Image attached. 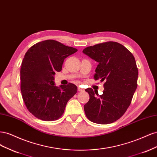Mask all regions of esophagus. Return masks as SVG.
<instances>
[{
  "instance_id": "esophagus-1",
  "label": "esophagus",
  "mask_w": 157,
  "mask_h": 157,
  "mask_svg": "<svg viewBox=\"0 0 157 157\" xmlns=\"http://www.w3.org/2000/svg\"><path fill=\"white\" fill-rule=\"evenodd\" d=\"M78 91H79V92H83V91H84V90L83 88H82L81 87L78 86Z\"/></svg>"
}]
</instances>
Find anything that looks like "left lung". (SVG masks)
Returning a JSON list of instances; mask_svg holds the SVG:
<instances>
[{
	"label": "left lung",
	"instance_id": "8db88e82",
	"mask_svg": "<svg viewBox=\"0 0 157 157\" xmlns=\"http://www.w3.org/2000/svg\"><path fill=\"white\" fill-rule=\"evenodd\" d=\"M82 52L98 63L95 80L105 81L99 96L91 88L85 90L90 96L84 106L85 114L93 122L110 124L125 113L137 88L138 69L135 58L124 46L111 41L88 46Z\"/></svg>",
	"mask_w": 157,
	"mask_h": 157
}]
</instances>
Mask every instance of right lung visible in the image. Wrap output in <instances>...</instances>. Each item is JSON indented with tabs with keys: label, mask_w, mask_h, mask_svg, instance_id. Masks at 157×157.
<instances>
[{
	"label": "right lung",
	"mask_w": 157,
	"mask_h": 157,
	"mask_svg": "<svg viewBox=\"0 0 157 157\" xmlns=\"http://www.w3.org/2000/svg\"><path fill=\"white\" fill-rule=\"evenodd\" d=\"M77 51L54 40L38 42L27 50L20 71L21 92L29 111L45 121L58 119L67 103L77 92L76 85L58 87L54 76L64 59Z\"/></svg>",
	"instance_id": "obj_1"
}]
</instances>
